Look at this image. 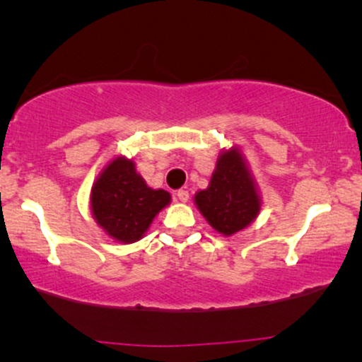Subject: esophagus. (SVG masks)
Segmentation results:
<instances>
[{
    "mask_svg": "<svg viewBox=\"0 0 362 362\" xmlns=\"http://www.w3.org/2000/svg\"><path fill=\"white\" fill-rule=\"evenodd\" d=\"M177 199L180 200V202H187V200H189V190L185 189L177 190Z\"/></svg>",
    "mask_w": 362,
    "mask_h": 362,
    "instance_id": "esophagus-1",
    "label": "esophagus"
}]
</instances>
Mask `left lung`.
Returning a JSON list of instances; mask_svg holds the SVG:
<instances>
[{
	"label": "left lung",
	"mask_w": 362,
	"mask_h": 362,
	"mask_svg": "<svg viewBox=\"0 0 362 362\" xmlns=\"http://www.w3.org/2000/svg\"><path fill=\"white\" fill-rule=\"evenodd\" d=\"M195 204L207 223L224 236L245 229L258 216V194L239 151L221 155L211 184L195 195Z\"/></svg>",
	"instance_id": "1"
}]
</instances>
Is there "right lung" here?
Segmentation results:
<instances>
[{"instance_id": "right-lung-1", "label": "right lung", "mask_w": 362, "mask_h": 362, "mask_svg": "<svg viewBox=\"0 0 362 362\" xmlns=\"http://www.w3.org/2000/svg\"><path fill=\"white\" fill-rule=\"evenodd\" d=\"M168 202L167 190L150 189L134 163L126 158H116L104 170L90 194L95 221L111 238L123 243L138 241Z\"/></svg>"}]
</instances>
